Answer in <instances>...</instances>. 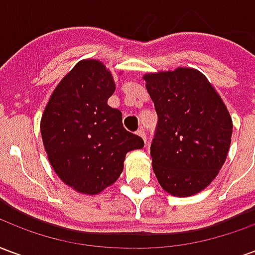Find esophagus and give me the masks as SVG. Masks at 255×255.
<instances>
[{"instance_id": "34e87169", "label": "esophagus", "mask_w": 255, "mask_h": 255, "mask_svg": "<svg viewBox=\"0 0 255 255\" xmlns=\"http://www.w3.org/2000/svg\"><path fill=\"white\" fill-rule=\"evenodd\" d=\"M136 133H138L139 136H140V138L143 139L144 142H146V133H144V131L142 129V128H140V129H138V131H136Z\"/></svg>"}]
</instances>
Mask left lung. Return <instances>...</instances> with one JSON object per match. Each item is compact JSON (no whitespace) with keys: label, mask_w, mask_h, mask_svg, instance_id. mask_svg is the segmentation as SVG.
Returning a JSON list of instances; mask_svg holds the SVG:
<instances>
[{"label":"left lung","mask_w":255,"mask_h":255,"mask_svg":"<svg viewBox=\"0 0 255 255\" xmlns=\"http://www.w3.org/2000/svg\"><path fill=\"white\" fill-rule=\"evenodd\" d=\"M157 126L150 146L161 187L188 197L208 187L224 164L232 120L205 75L190 68L144 76Z\"/></svg>","instance_id":"1"}]
</instances>
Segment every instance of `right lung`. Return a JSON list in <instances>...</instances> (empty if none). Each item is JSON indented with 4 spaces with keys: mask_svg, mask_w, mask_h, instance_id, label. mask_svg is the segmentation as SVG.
Instances as JSON below:
<instances>
[{
    "mask_svg": "<svg viewBox=\"0 0 255 255\" xmlns=\"http://www.w3.org/2000/svg\"><path fill=\"white\" fill-rule=\"evenodd\" d=\"M115 80L97 60L80 61L53 91L41 122L43 146L58 177L76 191L98 194L116 182L128 151L143 139L123 127L108 105Z\"/></svg>",
    "mask_w": 255,
    "mask_h": 255,
    "instance_id": "add662e5",
    "label": "right lung"
}]
</instances>
